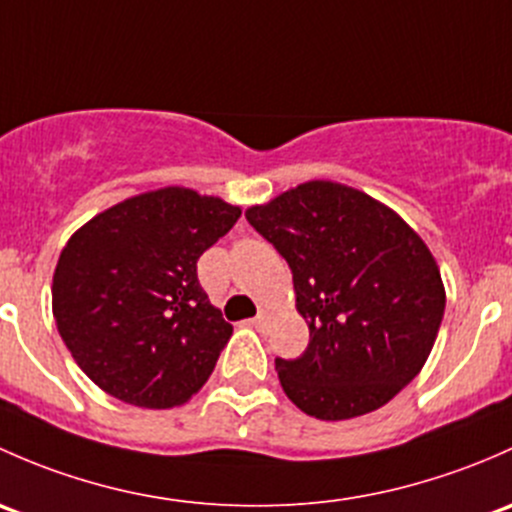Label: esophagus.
<instances>
[{"mask_svg": "<svg viewBox=\"0 0 512 512\" xmlns=\"http://www.w3.org/2000/svg\"><path fill=\"white\" fill-rule=\"evenodd\" d=\"M266 320H268L266 310H258V315L254 318V325H256V328H263V325H266Z\"/></svg>", "mask_w": 512, "mask_h": 512, "instance_id": "34e87169", "label": "esophagus"}]
</instances>
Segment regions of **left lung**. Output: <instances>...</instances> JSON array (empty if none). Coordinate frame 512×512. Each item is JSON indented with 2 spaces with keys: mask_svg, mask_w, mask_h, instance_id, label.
<instances>
[{
  "mask_svg": "<svg viewBox=\"0 0 512 512\" xmlns=\"http://www.w3.org/2000/svg\"><path fill=\"white\" fill-rule=\"evenodd\" d=\"M246 219L291 266L310 330L298 360H276L286 397L323 421L384 407L421 372L444 318L429 246L387 204L330 179L249 207Z\"/></svg>",
  "mask_w": 512,
  "mask_h": 512,
  "instance_id": "1",
  "label": "left lung"
}]
</instances>
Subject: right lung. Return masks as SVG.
I'll return each instance as SVG.
<instances>
[{"mask_svg":"<svg viewBox=\"0 0 512 512\" xmlns=\"http://www.w3.org/2000/svg\"><path fill=\"white\" fill-rule=\"evenodd\" d=\"M241 209L187 187L113 204L63 246L51 286L73 360L110 397L172 409L204 387L231 337L197 261Z\"/></svg>","mask_w":512,"mask_h":512,"instance_id":"right-lung-1","label":"right lung"}]
</instances>
